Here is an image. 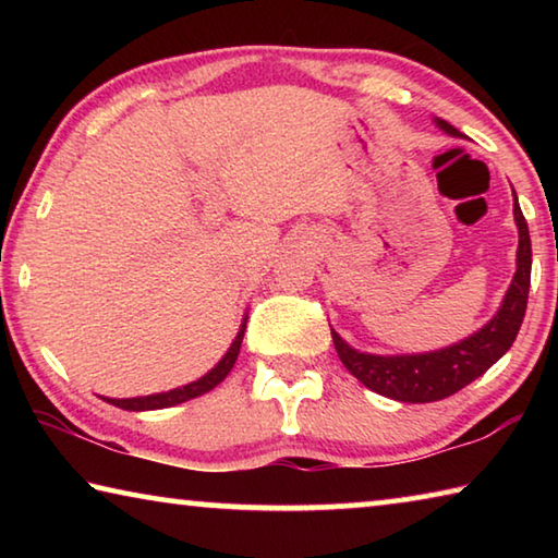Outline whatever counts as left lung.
I'll use <instances>...</instances> for the list:
<instances>
[{
  "label": "left lung",
  "mask_w": 558,
  "mask_h": 558,
  "mask_svg": "<svg viewBox=\"0 0 558 558\" xmlns=\"http://www.w3.org/2000/svg\"><path fill=\"white\" fill-rule=\"evenodd\" d=\"M433 122L446 135L460 137V130L452 128L450 122L440 118H433ZM514 223L519 231L517 270L505 292L502 305L487 325L456 344L418 354L359 352L332 329V342L347 372L356 376L366 389L403 403H430L448 399V396L465 389L477 376H483L512 347L526 313L529 280H532V241H529V229L524 214L519 209L517 194Z\"/></svg>",
  "instance_id": "8db88e82"
}]
</instances>
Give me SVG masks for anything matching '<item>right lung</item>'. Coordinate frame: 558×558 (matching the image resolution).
<instances>
[{
	"label": "right lung",
	"instance_id": "1",
	"mask_svg": "<svg viewBox=\"0 0 558 558\" xmlns=\"http://www.w3.org/2000/svg\"><path fill=\"white\" fill-rule=\"evenodd\" d=\"M245 323H248V315H243V323L239 327V335H235L231 347L226 349V354L219 359V364H216L211 372H206L204 376H199V379H196V381H189L184 386H177V389L162 391V393L135 396V399H106V401L112 403V405H118V409H125V411H157V409H169V405L184 403L189 399H196V396H202V393H209L233 369L235 359H239V352H241Z\"/></svg>",
	"mask_w": 558,
	"mask_h": 558
}]
</instances>
